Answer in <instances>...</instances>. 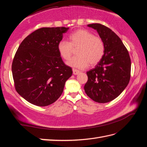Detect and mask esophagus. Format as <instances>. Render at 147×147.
<instances>
[{
	"label": "esophagus",
	"instance_id": "obj_1",
	"mask_svg": "<svg viewBox=\"0 0 147 147\" xmlns=\"http://www.w3.org/2000/svg\"><path fill=\"white\" fill-rule=\"evenodd\" d=\"M79 72H80L79 70H78L77 69H73V74L74 75H77Z\"/></svg>",
	"mask_w": 147,
	"mask_h": 147
}]
</instances>
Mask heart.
<instances>
[{"mask_svg":"<svg viewBox=\"0 0 147 147\" xmlns=\"http://www.w3.org/2000/svg\"><path fill=\"white\" fill-rule=\"evenodd\" d=\"M69 42L60 41L58 44L57 50L60 56L65 60H68L74 53V49H77V56L68 61V66L85 68L89 65L95 66L102 59L105 46L103 40L99 36H94L87 29H78L70 34Z\"/></svg>","mask_w":147,"mask_h":147,"instance_id":"1","label":"heart"}]
</instances>
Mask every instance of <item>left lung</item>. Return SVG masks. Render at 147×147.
I'll list each match as a JSON object with an SVG mask.
<instances>
[{"instance_id": "obj_1", "label": "left lung", "mask_w": 147, "mask_h": 147, "mask_svg": "<svg viewBox=\"0 0 147 147\" xmlns=\"http://www.w3.org/2000/svg\"><path fill=\"white\" fill-rule=\"evenodd\" d=\"M87 26L96 29L104 41L105 51L96 67L87 71L84 86L87 95L99 103L110 102L119 96L129 82L131 59L122 41L111 29L95 23Z\"/></svg>"}]
</instances>
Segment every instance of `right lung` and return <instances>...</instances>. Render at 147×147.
<instances>
[{
	"label": "right lung",
	"instance_id": "obj_1",
	"mask_svg": "<svg viewBox=\"0 0 147 147\" xmlns=\"http://www.w3.org/2000/svg\"><path fill=\"white\" fill-rule=\"evenodd\" d=\"M68 28H42L28 35L19 45L12 63L18 93L34 105L47 106L62 94L72 75L57 50Z\"/></svg>",
	"mask_w": 147,
	"mask_h": 147
}]
</instances>
